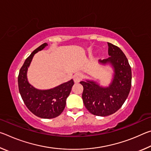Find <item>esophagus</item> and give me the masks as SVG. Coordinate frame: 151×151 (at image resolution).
Listing matches in <instances>:
<instances>
[{
  "label": "esophagus",
  "mask_w": 151,
  "mask_h": 151,
  "mask_svg": "<svg viewBox=\"0 0 151 151\" xmlns=\"http://www.w3.org/2000/svg\"><path fill=\"white\" fill-rule=\"evenodd\" d=\"M73 79H74V81H75V83H78V82H80L81 81L82 76L81 74L76 73L73 76Z\"/></svg>",
  "instance_id": "esophagus-1"
}]
</instances>
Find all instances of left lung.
<instances>
[{
    "instance_id": "left-lung-1",
    "label": "left lung",
    "mask_w": 151,
    "mask_h": 151,
    "mask_svg": "<svg viewBox=\"0 0 151 151\" xmlns=\"http://www.w3.org/2000/svg\"><path fill=\"white\" fill-rule=\"evenodd\" d=\"M109 55L106 59L99 60L103 65H111L113 78L109 86H102L94 81L86 80L83 86V103L94 115L105 116L114 113L126 101L131 87L132 73L127 58L121 49L108 42Z\"/></svg>"
}]
</instances>
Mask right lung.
<instances>
[{
    "instance_id": "1",
    "label": "right lung",
    "mask_w": 151,
    "mask_h": 151,
    "mask_svg": "<svg viewBox=\"0 0 151 151\" xmlns=\"http://www.w3.org/2000/svg\"><path fill=\"white\" fill-rule=\"evenodd\" d=\"M47 45V43L41 45L25 60L19 71L18 85L20 96L30 112L40 118L53 119L59 116L65 109L66 100L70 93L74 81L71 79L47 90L37 89L29 83L27 70L32 58L36 53L42 50Z\"/></svg>"
}]
</instances>
